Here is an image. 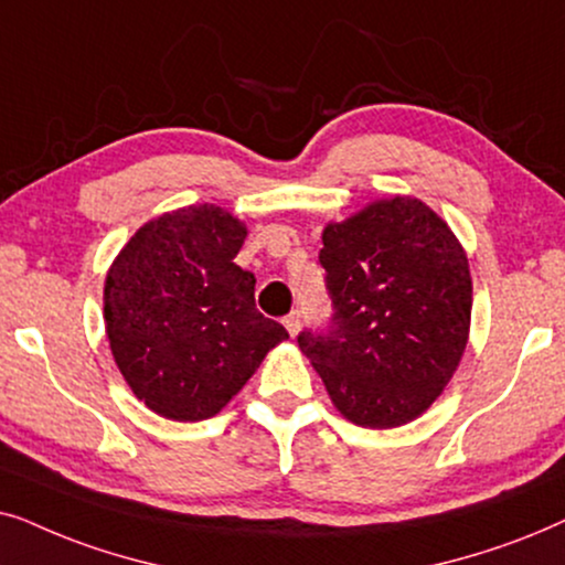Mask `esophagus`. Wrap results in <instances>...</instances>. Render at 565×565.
I'll list each match as a JSON object with an SVG mask.
<instances>
[{"label": "esophagus", "mask_w": 565, "mask_h": 565, "mask_svg": "<svg viewBox=\"0 0 565 565\" xmlns=\"http://www.w3.org/2000/svg\"><path fill=\"white\" fill-rule=\"evenodd\" d=\"M284 326H287L289 335H297L299 328H302V315H299V310H291L287 318H284Z\"/></svg>", "instance_id": "obj_1"}]
</instances>
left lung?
Returning <instances> with one entry per match:
<instances>
[{"label": "left lung", "mask_w": 565, "mask_h": 565, "mask_svg": "<svg viewBox=\"0 0 565 565\" xmlns=\"http://www.w3.org/2000/svg\"><path fill=\"white\" fill-rule=\"evenodd\" d=\"M320 263L333 315L326 328H305L299 349L353 424H408L447 387L468 345V255L431 209L395 195L328 224Z\"/></svg>", "instance_id": "left-lung-1"}]
</instances>
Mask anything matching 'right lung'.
Segmentation results:
<instances>
[{
  "label": "right lung",
  "instance_id": "obj_1",
  "mask_svg": "<svg viewBox=\"0 0 565 565\" xmlns=\"http://www.w3.org/2000/svg\"><path fill=\"white\" fill-rule=\"evenodd\" d=\"M245 235L220 206H185L147 222L108 270L113 359L164 418H212L289 338L255 310V276L235 263Z\"/></svg>",
  "mask_w": 565,
  "mask_h": 565
}]
</instances>
